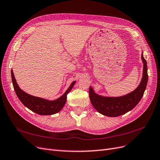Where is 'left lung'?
Returning <instances> with one entry per match:
<instances>
[{
  "mask_svg": "<svg viewBox=\"0 0 160 160\" xmlns=\"http://www.w3.org/2000/svg\"><path fill=\"white\" fill-rule=\"evenodd\" d=\"M143 62L142 78L135 91L119 97H106L96 94L91 87L89 88V98L100 113L108 117H118L132 110L141 100L148 82L147 63L142 54Z\"/></svg>",
  "mask_w": 160,
  "mask_h": 160,
  "instance_id": "1",
  "label": "left lung"
}]
</instances>
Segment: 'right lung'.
Instances as JSON below:
<instances>
[{"label":"right lung","instance_id":"add662e5","mask_svg":"<svg viewBox=\"0 0 160 160\" xmlns=\"http://www.w3.org/2000/svg\"><path fill=\"white\" fill-rule=\"evenodd\" d=\"M11 76L14 91L22 104L32 112L37 114L42 115V116L52 115L59 112L66 104L68 94L71 91L75 83V81H73L66 92L58 99L55 100H48L39 97H33L23 91L17 84L12 69L11 70Z\"/></svg>","mask_w":160,"mask_h":160}]
</instances>
